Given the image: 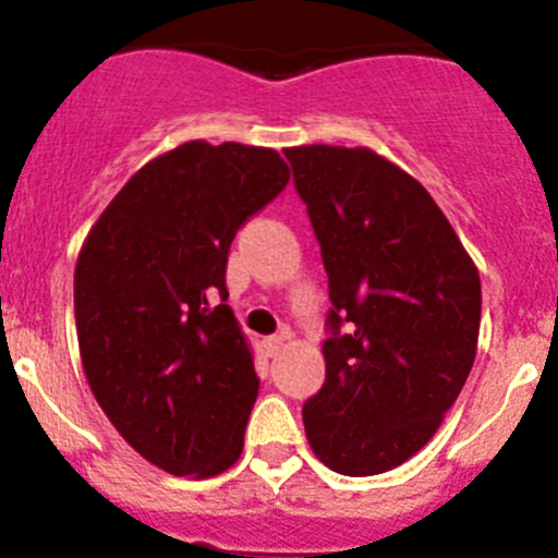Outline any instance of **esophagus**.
Returning <instances> with one entry per match:
<instances>
[{"mask_svg":"<svg viewBox=\"0 0 558 558\" xmlns=\"http://www.w3.org/2000/svg\"><path fill=\"white\" fill-rule=\"evenodd\" d=\"M282 347H284V335H274V338L263 340V349L268 357H276V354L282 352Z\"/></svg>","mask_w":558,"mask_h":558,"instance_id":"34e87169","label":"esophagus"}]
</instances>
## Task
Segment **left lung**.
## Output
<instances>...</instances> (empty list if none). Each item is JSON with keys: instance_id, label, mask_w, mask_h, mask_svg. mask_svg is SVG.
Here are the masks:
<instances>
[{"instance_id": "1", "label": "left lung", "mask_w": 558, "mask_h": 558, "mask_svg": "<svg viewBox=\"0 0 558 558\" xmlns=\"http://www.w3.org/2000/svg\"><path fill=\"white\" fill-rule=\"evenodd\" d=\"M329 276L327 379L304 402L318 461L388 472L438 430L470 377L481 276L430 192L368 147L284 150Z\"/></svg>"}]
</instances>
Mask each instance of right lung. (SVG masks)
I'll return each mask as SVG.
<instances>
[{
	"instance_id": "obj_1",
	"label": "right lung",
	"mask_w": 558,
	"mask_h": 558,
	"mask_svg": "<svg viewBox=\"0 0 558 558\" xmlns=\"http://www.w3.org/2000/svg\"><path fill=\"white\" fill-rule=\"evenodd\" d=\"M270 147L186 142L106 206L75 268L92 393L133 450L170 475H220L243 452L259 393L229 304L236 229L288 186Z\"/></svg>"
}]
</instances>
